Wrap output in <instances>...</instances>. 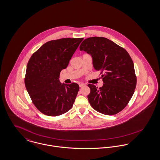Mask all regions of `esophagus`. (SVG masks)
I'll return each mask as SVG.
<instances>
[{
    "mask_svg": "<svg viewBox=\"0 0 160 160\" xmlns=\"http://www.w3.org/2000/svg\"><path fill=\"white\" fill-rule=\"evenodd\" d=\"M85 86V84H84V83H80V84H79V86H80V88L83 87V86Z\"/></svg>",
    "mask_w": 160,
    "mask_h": 160,
    "instance_id": "1",
    "label": "esophagus"
}]
</instances>
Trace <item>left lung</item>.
I'll use <instances>...</instances> for the list:
<instances>
[{
  "label": "left lung",
  "instance_id": "8db88e82",
  "mask_svg": "<svg viewBox=\"0 0 160 160\" xmlns=\"http://www.w3.org/2000/svg\"><path fill=\"white\" fill-rule=\"evenodd\" d=\"M80 50L91 55L96 71H101L103 84L98 88L88 84V96L91 107L100 113L114 115L127 106L136 85L134 64L128 53L103 37H91L80 44Z\"/></svg>",
  "mask_w": 160,
  "mask_h": 160
}]
</instances>
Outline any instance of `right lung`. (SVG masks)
Listing matches in <instances>:
<instances>
[{
	"label": "right lung",
	"instance_id": "obj_1",
	"mask_svg": "<svg viewBox=\"0 0 160 160\" xmlns=\"http://www.w3.org/2000/svg\"><path fill=\"white\" fill-rule=\"evenodd\" d=\"M83 38H62L44 44L27 63L25 85L33 103L42 113L57 116L73 106L79 90L75 83L62 84L59 77Z\"/></svg>",
	"mask_w": 160,
	"mask_h": 160
}]
</instances>
